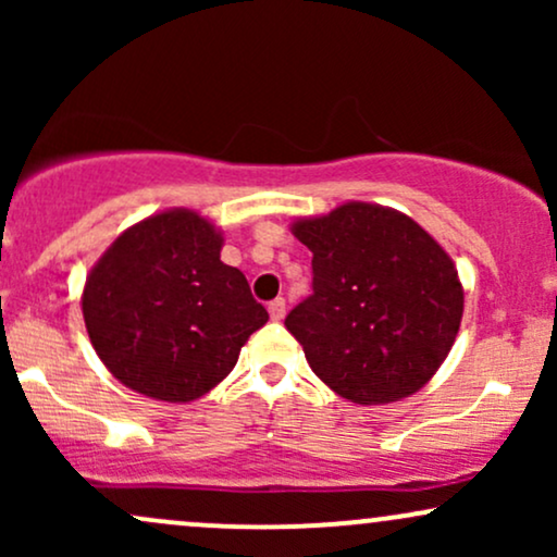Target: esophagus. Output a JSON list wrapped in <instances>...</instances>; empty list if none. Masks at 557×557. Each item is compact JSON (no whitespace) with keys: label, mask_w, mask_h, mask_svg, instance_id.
Listing matches in <instances>:
<instances>
[{"label":"esophagus","mask_w":557,"mask_h":557,"mask_svg":"<svg viewBox=\"0 0 557 557\" xmlns=\"http://www.w3.org/2000/svg\"><path fill=\"white\" fill-rule=\"evenodd\" d=\"M270 317L274 322H280V319H285V298H274L270 300Z\"/></svg>","instance_id":"1"}]
</instances>
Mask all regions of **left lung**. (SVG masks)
<instances>
[{"instance_id":"1","label":"left lung","mask_w":557,"mask_h":557,"mask_svg":"<svg viewBox=\"0 0 557 557\" xmlns=\"http://www.w3.org/2000/svg\"><path fill=\"white\" fill-rule=\"evenodd\" d=\"M293 233L314 259L311 296L285 327L319 380L359 406L426 385L463 314L458 272L437 240L411 216L372 203L300 220Z\"/></svg>"}]
</instances>
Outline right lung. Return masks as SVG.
Wrapping results in <instances>:
<instances>
[{
  "mask_svg": "<svg viewBox=\"0 0 557 557\" xmlns=\"http://www.w3.org/2000/svg\"><path fill=\"white\" fill-rule=\"evenodd\" d=\"M220 248L207 220L175 209L125 230L88 274V337L123 385L188 403L233 372L270 314L246 274L220 261Z\"/></svg>",
  "mask_w": 557,
  "mask_h": 557,
  "instance_id": "right-lung-1",
  "label": "right lung"
}]
</instances>
